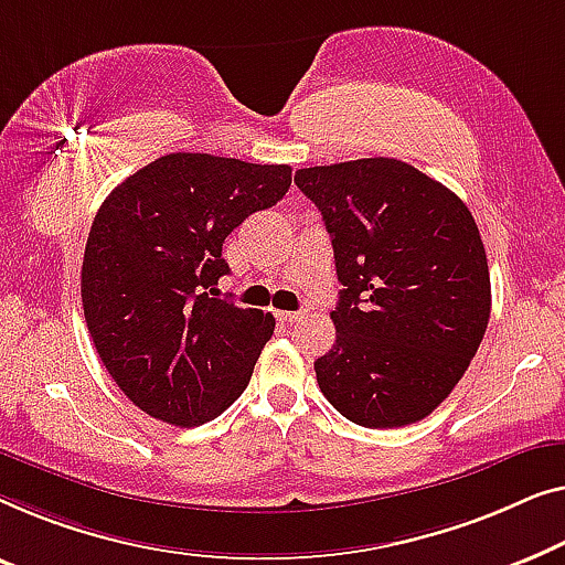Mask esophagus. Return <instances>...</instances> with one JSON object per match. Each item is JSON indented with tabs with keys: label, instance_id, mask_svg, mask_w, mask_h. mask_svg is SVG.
Instances as JSON below:
<instances>
[{
	"label": "esophagus",
	"instance_id": "obj_1",
	"mask_svg": "<svg viewBox=\"0 0 565 565\" xmlns=\"http://www.w3.org/2000/svg\"><path fill=\"white\" fill-rule=\"evenodd\" d=\"M305 315H307V312H279V320L286 322V324H291V322L305 320Z\"/></svg>",
	"mask_w": 565,
	"mask_h": 565
}]
</instances>
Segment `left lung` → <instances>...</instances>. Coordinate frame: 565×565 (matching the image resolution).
<instances>
[{"instance_id": "8db88e82", "label": "left lung", "mask_w": 565, "mask_h": 565, "mask_svg": "<svg viewBox=\"0 0 565 565\" xmlns=\"http://www.w3.org/2000/svg\"><path fill=\"white\" fill-rule=\"evenodd\" d=\"M294 184L322 212L343 284L317 384L361 427L419 423L463 379L489 324V264L473 214L396 158L299 169Z\"/></svg>"}]
</instances>
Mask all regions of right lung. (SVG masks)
I'll return each instance as SVG.
<instances>
[{"instance_id":"obj_1","label":"right lung","mask_w":565,"mask_h":565,"mask_svg":"<svg viewBox=\"0 0 565 565\" xmlns=\"http://www.w3.org/2000/svg\"><path fill=\"white\" fill-rule=\"evenodd\" d=\"M289 186L284 163L169 153L102 202L82 266L86 328L146 415L196 427L245 392L276 320L212 297V286L230 274L225 237Z\"/></svg>"}]
</instances>
